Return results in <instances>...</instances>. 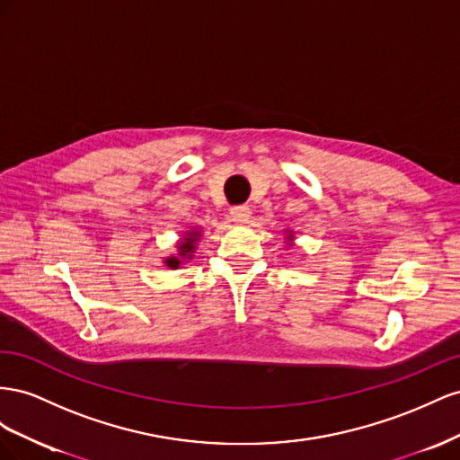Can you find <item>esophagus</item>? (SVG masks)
<instances>
[{"label": "esophagus", "instance_id": "esophagus-1", "mask_svg": "<svg viewBox=\"0 0 460 460\" xmlns=\"http://www.w3.org/2000/svg\"><path fill=\"white\" fill-rule=\"evenodd\" d=\"M251 208L248 206H233L231 209H229V217H231V221H234V223H246L248 219H251Z\"/></svg>", "mask_w": 460, "mask_h": 460}]
</instances>
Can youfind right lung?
<instances>
[{"label":"right lung","mask_w":460,"mask_h":460,"mask_svg":"<svg viewBox=\"0 0 460 460\" xmlns=\"http://www.w3.org/2000/svg\"><path fill=\"white\" fill-rule=\"evenodd\" d=\"M196 237H199V233H189V237L179 244V252H181V256H190V252L194 251V241H196ZM165 264H167L169 268H179L181 260H179V258H175V256H172V258H167V260H165Z\"/></svg>","instance_id":"obj_1"}]
</instances>
